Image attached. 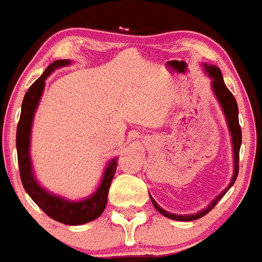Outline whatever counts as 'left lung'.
<instances>
[{"mask_svg":"<svg viewBox=\"0 0 262 262\" xmlns=\"http://www.w3.org/2000/svg\"><path fill=\"white\" fill-rule=\"evenodd\" d=\"M204 68L205 72H206L207 75L211 78V89H213L214 95L218 99L219 104L222 107L223 114H225L226 120H227V125L231 133V140H232V148H234V175H232V180L228 184V187L226 188L221 194L216 195V199L213 200L210 204L207 205L206 209H204V210L199 211V213L195 214H188V215L172 214L169 213V211H166L164 209H162V207L154 201V199L150 197L155 209H157L162 215L167 216V218L169 219H173V221H184V222H188V221H194V219H199L201 218V216L206 215V214L215 206L216 202L226 194V192L234 185L235 180H236L237 178V173H239V151L240 146H242V129H240L239 125V110H237V103L236 100H235L234 95H232L231 91L226 87L222 73H221L219 68H216L215 65H207V63H204Z\"/></svg>","mask_w":262,"mask_h":262,"instance_id":"1","label":"left lung"}]
</instances>
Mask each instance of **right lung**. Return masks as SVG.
<instances>
[{"instance_id":"1","label":"right lung","mask_w":262,"mask_h":262,"mask_svg":"<svg viewBox=\"0 0 262 262\" xmlns=\"http://www.w3.org/2000/svg\"><path fill=\"white\" fill-rule=\"evenodd\" d=\"M69 60H57L52 62L46 72L30 86L26 93L22 103L20 119L16 126V152H18V164H19L20 180L23 188L32 201L52 219L63 225L77 226L91 222L98 216L102 215L107 206L108 190L115 176L117 167V159H112L108 163L103 179L98 189L82 201H70L62 199L60 195H55L48 190L43 189L34 176L32 171L31 157H30V143H31V128L34 121V115L36 111L40 98L43 95L46 79L48 75L57 68L69 65Z\"/></svg>"}]
</instances>
